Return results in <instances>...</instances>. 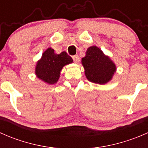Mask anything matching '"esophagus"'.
I'll list each match as a JSON object with an SVG mask.
<instances>
[{
  "instance_id": "esophagus-1",
  "label": "esophagus",
  "mask_w": 148,
  "mask_h": 148,
  "mask_svg": "<svg viewBox=\"0 0 148 148\" xmlns=\"http://www.w3.org/2000/svg\"><path fill=\"white\" fill-rule=\"evenodd\" d=\"M72 59L75 63H79L80 61V58L79 57V56H77V55H74V56H73Z\"/></svg>"
}]
</instances>
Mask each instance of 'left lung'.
Returning <instances> with one entry per match:
<instances>
[{"mask_svg": "<svg viewBox=\"0 0 148 148\" xmlns=\"http://www.w3.org/2000/svg\"><path fill=\"white\" fill-rule=\"evenodd\" d=\"M86 77L94 83L104 84L112 79L116 66L109 56H105L96 46L89 47L82 59Z\"/></svg>", "mask_w": 148, "mask_h": 148, "instance_id": "left-lung-1", "label": "left lung"}]
</instances>
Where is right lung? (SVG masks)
<instances>
[{
    "label": "right lung",
    "instance_id": "1",
    "mask_svg": "<svg viewBox=\"0 0 148 148\" xmlns=\"http://www.w3.org/2000/svg\"><path fill=\"white\" fill-rule=\"evenodd\" d=\"M72 62V58L66 51L56 54L53 49L49 48L44 52L41 59L37 62L35 74L44 82L53 84L59 80L62 68Z\"/></svg>",
    "mask_w": 148,
    "mask_h": 148
}]
</instances>
